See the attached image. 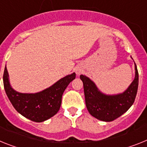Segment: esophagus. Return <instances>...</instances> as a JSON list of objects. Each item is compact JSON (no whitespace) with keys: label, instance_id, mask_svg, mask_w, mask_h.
Instances as JSON below:
<instances>
[{"label":"esophagus","instance_id":"1","mask_svg":"<svg viewBox=\"0 0 147 147\" xmlns=\"http://www.w3.org/2000/svg\"><path fill=\"white\" fill-rule=\"evenodd\" d=\"M80 73H81V71H80V70H79V71H77V72H76V74H80Z\"/></svg>","mask_w":147,"mask_h":147}]
</instances>
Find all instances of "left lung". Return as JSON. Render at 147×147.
<instances>
[{
    "label": "left lung",
    "mask_w": 147,
    "mask_h": 147,
    "mask_svg": "<svg viewBox=\"0 0 147 147\" xmlns=\"http://www.w3.org/2000/svg\"><path fill=\"white\" fill-rule=\"evenodd\" d=\"M83 82L86 104L89 113L98 120L110 122L126 112L134 103L138 87V71L135 65V77L125 92L115 96L102 94L94 83L81 75Z\"/></svg>",
    "instance_id": "8db88e82"
}]
</instances>
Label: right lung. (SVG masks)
Listing matches in <instances>:
<instances>
[{"label": "right lung", "instance_id": "right-lung-1", "mask_svg": "<svg viewBox=\"0 0 147 147\" xmlns=\"http://www.w3.org/2000/svg\"><path fill=\"white\" fill-rule=\"evenodd\" d=\"M76 77V74L66 76L54 85L36 94H21L11 88L8 72L5 67L3 80L5 91L16 111L35 122H42L58 112L61 96L69 83Z\"/></svg>", "mask_w": 147, "mask_h": 147}]
</instances>
